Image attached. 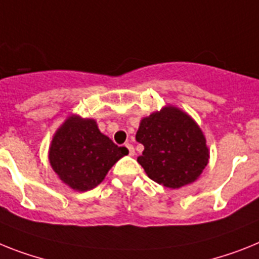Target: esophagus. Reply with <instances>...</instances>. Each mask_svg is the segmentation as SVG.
<instances>
[{"mask_svg":"<svg viewBox=\"0 0 259 259\" xmlns=\"http://www.w3.org/2000/svg\"><path fill=\"white\" fill-rule=\"evenodd\" d=\"M125 146L127 147V150H129V155H132V156H133L134 154H136V150H134L133 145H130V143H126Z\"/></svg>","mask_w":259,"mask_h":259,"instance_id":"esophagus-1","label":"esophagus"}]
</instances>
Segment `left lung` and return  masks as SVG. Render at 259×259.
I'll return each instance as SVG.
<instances>
[{"label": "left lung", "mask_w": 259, "mask_h": 259, "mask_svg": "<svg viewBox=\"0 0 259 259\" xmlns=\"http://www.w3.org/2000/svg\"><path fill=\"white\" fill-rule=\"evenodd\" d=\"M136 140L145 147L137 160L147 177L168 188L192 183L203 172L209 158L199 126L174 106L143 118Z\"/></svg>", "instance_id": "8db88e82"}]
</instances>
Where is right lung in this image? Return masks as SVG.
<instances>
[{
    "instance_id": "right-lung-1",
    "label": "right lung",
    "mask_w": 259,
    "mask_h": 259,
    "mask_svg": "<svg viewBox=\"0 0 259 259\" xmlns=\"http://www.w3.org/2000/svg\"><path fill=\"white\" fill-rule=\"evenodd\" d=\"M129 153L104 136L95 119L71 117L54 136L50 163L60 179L76 191L92 190L119 158Z\"/></svg>"
}]
</instances>
